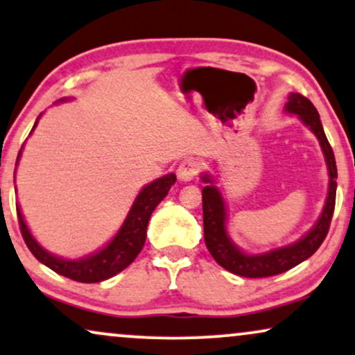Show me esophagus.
Segmentation results:
<instances>
[{
    "label": "esophagus",
    "instance_id": "34e87169",
    "mask_svg": "<svg viewBox=\"0 0 355 355\" xmlns=\"http://www.w3.org/2000/svg\"><path fill=\"white\" fill-rule=\"evenodd\" d=\"M199 173H200V164L199 161L194 159V157H187V159L182 161L178 168V176L184 182H189L192 179H196Z\"/></svg>",
    "mask_w": 355,
    "mask_h": 355
}]
</instances>
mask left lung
Segmentation results:
<instances>
[{"label": "left lung", "instance_id": "left-lung-1", "mask_svg": "<svg viewBox=\"0 0 355 355\" xmlns=\"http://www.w3.org/2000/svg\"><path fill=\"white\" fill-rule=\"evenodd\" d=\"M284 108H286V112L298 115L301 121L316 135L319 143H321L327 169H329V191H327L324 211H322L316 225L300 242L277 248V250H271L268 253H261V255H247V253L240 252L227 235L224 199H222L220 191L216 186H212V178L204 174L202 181L209 184L202 189L205 245H207V250L211 252L214 260L222 268L229 270L230 273L239 275V277L265 278L284 273V271L291 270L293 266L300 265L301 261L308 260L321 247L327 232H329L331 218L336 205V187H338V182H336L338 168H336L334 153H332L331 144L327 141L324 130H322L319 113L308 98L303 97L301 94H290Z\"/></svg>", "mask_w": 355, "mask_h": 355}]
</instances>
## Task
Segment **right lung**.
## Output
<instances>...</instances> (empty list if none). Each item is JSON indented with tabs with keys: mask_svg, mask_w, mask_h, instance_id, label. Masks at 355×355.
Returning <instances> with one entry per match:
<instances>
[{
	"mask_svg": "<svg viewBox=\"0 0 355 355\" xmlns=\"http://www.w3.org/2000/svg\"><path fill=\"white\" fill-rule=\"evenodd\" d=\"M36 125L37 121L34 123V126ZM19 156L21 151L17 155L16 164L19 161ZM174 182H176V176L174 174H166V176L156 179L151 184L143 187L138 198L135 199L133 205H131L123 225L118 230L115 237L112 239V242L95 253V255L82 258V260H64V258L54 257L49 252L44 250L41 245L34 240L33 235H31L23 218V214L19 211V205H16L17 222H19V229L26 245H28L31 253L41 263L49 266L51 270L62 275V277L73 279V282L98 283L115 277L116 273L125 270L138 257V253L141 252L144 245V240H146V227L148 222H150L151 214L156 209V205L168 196V191Z\"/></svg>",
	"mask_w": 355,
	"mask_h": 355,
	"instance_id": "right-lung-1",
	"label": "right lung"
}]
</instances>
